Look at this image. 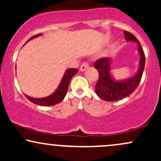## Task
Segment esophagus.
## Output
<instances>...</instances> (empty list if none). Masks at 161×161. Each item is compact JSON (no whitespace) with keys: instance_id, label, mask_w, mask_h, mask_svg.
Here are the masks:
<instances>
[{"instance_id":"34e87169","label":"esophagus","mask_w":161,"mask_h":161,"mask_svg":"<svg viewBox=\"0 0 161 161\" xmlns=\"http://www.w3.org/2000/svg\"><path fill=\"white\" fill-rule=\"evenodd\" d=\"M88 67V63L84 62V63H82V65H81V66H80V70L82 72H83V71H85V70H86Z\"/></svg>"}]
</instances>
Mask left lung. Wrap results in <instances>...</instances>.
<instances>
[{
  "label": "left lung",
  "mask_w": 161,
  "mask_h": 161,
  "mask_svg": "<svg viewBox=\"0 0 161 161\" xmlns=\"http://www.w3.org/2000/svg\"><path fill=\"white\" fill-rule=\"evenodd\" d=\"M125 38L127 42L132 41L138 44L140 53L139 68L132 78L123 81H115L110 74V57H103L94 63V66L98 70L99 78L95 86V92L101 99L106 101H115L130 95L136 89L141 81L145 64V56L140 42L132 33L124 31Z\"/></svg>",
  "instance_id": "left-lung-1"
}]
</instances>
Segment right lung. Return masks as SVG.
Instances as JSON below:
<instances>
[{"mask_svg":"<svg viewBox=\"0 0 161 161\" xmlns=\"http://www.w3.org/2000/svg\"><path fill=\"white\" fill-rule=\"evenodd\" d=\"M42 34L36 35L31 38H29L26 42L32 39L33 38H36L41 36ZM78 73V69L75 68H70V69H66L65 74H64V77H63L61 82H60V86H59L57 89L55 91L52 95L47 96L46 97H42V98H34V97H31L29 96L25 95L31 102L34 103L35 104L38 105H42V106H52V105H55L57 104H59L60 102L64 100L65 97V95L67 92L68 87H69V84L70 82V80L73 78L74 75Z\"/></svg>","mask_w":161,"mask_h":161,"instance_id":"obj_1","label":"right lung"}]
</instances>
